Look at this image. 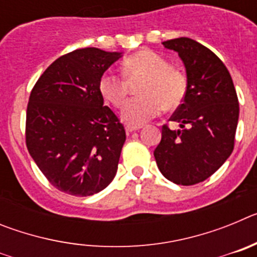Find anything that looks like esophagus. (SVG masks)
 Listing matches in <instances>:
<instances>
[{"mask_svg":"<svg viewBox=\"0 0 257 257\" xmlns=\"http://www.w3.org/2000/svg\"><path fill=\"white\" fill-rule=\"evenodd\" d=\"M142 127L140 126H127L126 127V133L127 134H131V133H135V131H139Z\"/></svg>","mask_w":257,"mask_h":257,"instance_id":"obj_1","label":"esophagus"}]
</instances>
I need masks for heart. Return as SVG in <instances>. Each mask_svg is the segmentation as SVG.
Returning a JSON list of instances; mask_svg holds the SVG:
<instances>
[{
  "instance_id": "1",
  "label": "heart",
  "mask_w": 257,
  "mask_h": 257,
  "mask_svg": "<svg viewBox=\"0 0 257 257\" xmlns=\"http://www.w3.org/2000/svg\"><path fill=\"white\" fill-rule=\"evenodd\" d=\"M122 70L127 79L145 78L139 88L142 96L130 99L122 109V121L128 126H142L160 114L163 106L178 108L185 99L187 77L152 50H140L124 59ZM99 90L106 101L119 108L128 94V82L121 74L105 72L99 81Z\"/></svg>"
}]
</instances>
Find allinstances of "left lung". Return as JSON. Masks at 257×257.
<instances>
[{
    "label": "left lung",
    "instance_id": "1",
    "mask_svg": "<svg viewBox=\"0 0 257 257\" xmlns=\"http://www.w3.org/2000/svg\"><path fill=\"white\" fill-rule=\"evenodd\" d=\"M163 46L183 60L188 90L170 118L181 130L163 124L154 158L167 180L194 185L216 172L233 152L239 117L237 92L229 70L210 49L187 37L165 41Z\"/></svg>",
    "mask_w": 257,
    "mask_h": 257
}]
</instances>
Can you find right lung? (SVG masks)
Here are the masks:
<instances>
[{"label":"right lung","instance_id":"add662e5","mask_svg":"<svg viewBox=\"0 0 257 257\" xmlns=\"http://www.w3.org/2000/svg\"><path fill=\"white\" fill-rule=\"evenodd\" d=\"M121 52L96 47L56 59L32 88L26 144L41 172L60 192L92 196L114 179L126 131L104 106L99 81Z\"/></svg>","mask_w":257,"mask_h":257}]
</instances>
